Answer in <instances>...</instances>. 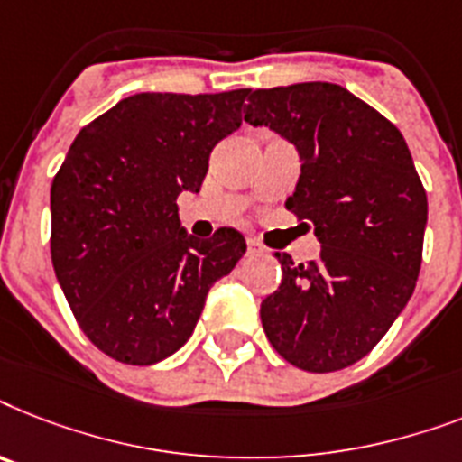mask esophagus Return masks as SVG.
<instances>
[{
    "label": "esophagus",
    "instance_id": "34e87169",
    "mask_svg": "<svg viewBox=\"0 0 462 462\" xmlns=\"http://www.w3.org/2000/svg\"><path fill=\"white\" fill-rule=\"evenodd\" d=\"M264 253H267L264 245H260L257 241H248V254H264Z\"/></svg>",
    "mask_w": 462,
    "mask_h": 462
}]
</instances>
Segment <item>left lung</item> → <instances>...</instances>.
<instances>
[{
  "label": "left lung",
  "instance_id": "left-lung-1",
  "mask_svg": "<svg viewBox=\"0 0 462 462\" xmlns=\"http://www.w3.org/2000/svg\"><path fill=\"white\" fill-rule=\"evenodd\" d=\"M245 121L269 126L300 154L286 209L315 226L319 257L293 264L260 305L269 343L305 372L357 363L408 305L427 226V193L403 135L341 85L250 90Z\"/></svg>",
  "mask_w": 462,
  "mask_h": 462
}]
</instances>
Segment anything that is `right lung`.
I'll return each instance as SVG.
<instances>
[{
    "label": "right lung",
    "instance_id": "1",
    "mask_svg": "<svg viewBox=\"0 0 462 462\" xmlns=\"http://www.w3.org/2000/svg\"><path fill=\"white\" fill-rule=\"evenodd\" d=\"M248 95H131L76 135L51 180L54 274L83 334L119 363L176 353L245 253L236 228L188 236L176 198L200 190Z\"/></svg>",
    "mask_w": 462,
    "mask_h": 462
}]
</instances>
